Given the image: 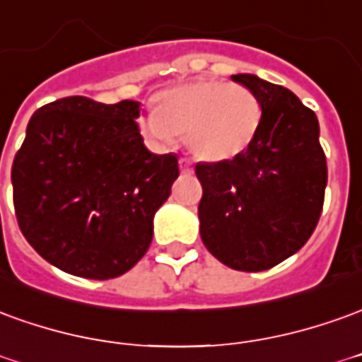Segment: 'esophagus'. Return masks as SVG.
Returning <instances> with one entry per match:
<instances>
[{
	"instance_id": "34e87169",
	"label": "esophagus",
	"mask_w": 362,
	"mask_h": 362,
	"mask_svg": "<svg viewBox=\"0 0 362 362\" xmlns=\"http://www.w3.org/2000/svg\"><path fill=\"white\" fill-rule=\"evenodd\" d=\"M180 170L184 174L192 173V163H189L188 158H180Z\"/></svg>"
}]
</instances>
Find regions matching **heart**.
Returning a JSON list of instances; mask_svg holds the SVG:
<instances>
[{
	"label": "heart",
	"instance_id": "heart-1",
	"mask_svg": "<svg viewBox=\"0 0 362 362\" xmlns=\"http://www.w3.org/2000/svg\"><path fill=\"white\" fill-rule=\"evenodd\" d=\"M262 105L245 86L194 80L158 95L143 133L158 145L186 137L189 153L204 163H225L247 153L259 135Z\"/></svg>",
	"mask_w": 362,
	"mask_h": 362
}]
</instances>
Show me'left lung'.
Listing matches in <instances>:
<instances>
[{"mask_svg":"<svg viewBox=\"0 0 362 362\" xmlns=\"http://www.w3.org/2000/svg\"><path fill=\"white\" fill-rule=\"evenodd\" d=\"M262 105L259 135L247 153L225 163H198L199 235L225 267L260 272L292 257L320 221L327 163L320 123L298 95L260 80L231 76Z\"/></svg>","mask_w":362,"mask_h":362,"instance_id":"1","label":"left lung"}]
</instances>
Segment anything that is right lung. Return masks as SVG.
Wrapping results in <instances>:
<instances>
[{"instance_id": "add662e5", "label": "right lung", "mask_w": 362, "mask_h": 362, "mask_svg": "<svg viewBox=\"0 0 362 362\" xmlns=\"http://www.w3.org/2000/svg\"><path fill=\"white\" fill-rule=\"evenodd\" d=\"M139 102L70 95L33 113L11 166L21 233L57 269L92 280L125 274L153 241V217L178 156L146 151Z\"/></svg>"}]
</instances>
